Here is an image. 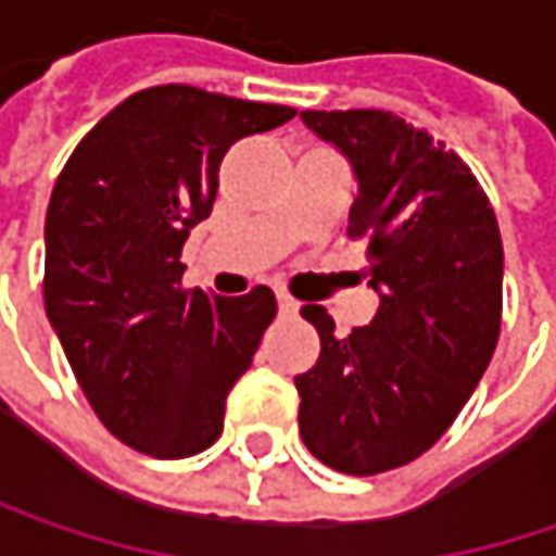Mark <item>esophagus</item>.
Here are the masks:
<instances>
[{"mask_svg": "<svg viewBox=\"0 0 556 556\" xmlns=\"http://www.w3.org/2000/svg\"><path fill=\"white\" fill-rule=\"evenodd\" d=\"M277 302H279V314H282V317H295V314H299V308H302V305H299L292 295H286V292H279Z\"/></svg>", "mask_w": 556, "mask_h": 556, "instance_id": "1", "label": "esophagus"}]
</instances>
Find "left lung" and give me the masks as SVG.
<instances>
[{"mask_svg":"<svg viewBox=\"0 0 556 556\" xmlns=\"http://www.w3.org/2000/svg\"><path fill=\"white\" fill-rule=\"evenodd\" d=\"M302 122L358 181L349 239L368 242L380 305L349 337L320 305L302 308L320 358L295 377L299 434L337 472H387L441 441L494 355L501 229L469 166L425 128L380 110H308Z\"/></svg>","mask_w":556,"mask_h":556,"instance_id":"left-lung-1","label":"left lung"}]
</instances>
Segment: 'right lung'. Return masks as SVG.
Returning a JSON list of instances; mask_svg holds the SVG:
<instances>
[{"instance_id": "right-lung-1", "label": "right lung", "mask_w": 556, "mask_h": 556, "mask_svg": "<svg viewBox=\"0 0 556 556\" xmlns=\"http://www.w3.org/2000/svg\"><path fill=\"white\" fill-rule=\"evenodd\" d=\"M295 115L166 84L131 93L75 148L47 211V317L115 438L185 459L223 434L277 295L181 289V245L216 201L223 153Z\"/></svg>"}]
</instances>
